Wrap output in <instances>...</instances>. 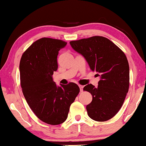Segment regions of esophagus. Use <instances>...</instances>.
Instances as JSON below:
<instances>
[{
  "instance_id": "1",
  "label": "esophagus",
  "mask_w": 146,
  "mask_h": 146,
  "mask_svg": "<svg viewBox=\"0 0 146 146\" xmlns=\"http://www.w3.org/2000/svg\"><path fill=\"white\" fill-rule=\"evenodd\" d=\"M79 87H80V91L82 92L83 90H84V86H81V85H79Z\"/></svg>"
}]
</instances>
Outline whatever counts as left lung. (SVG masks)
<instances>
[{
	"mask_svg": "<svg viewBox=\"0 0 146 146\" xmlns=\"http://www.w3.org/2000/svg\"><path fill=\"white\" fill-rule=\"evenodd\" d=\"M73 50L85 58L91 70L100 76L98 86L84 87L93 100L87 105L89 117L106 121L123 106L129 87V65L125 53L109 39L93 36L70 42Z\"/></svg>",
	"mask_w": 146,
	"mask_h": 146,
	"instance_id": "obj_1",
	"label": "left lung"
}]
</instances>
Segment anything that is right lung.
Instances as JSON below:
<instances>
[{"label": "right lung", "instance_id": "1", "mask_svg": "<svg viewBox=\"0 0 146 146\" xmlns=\"http://www.w3.org/2000/svg\"><path fill=\"white\" fill-rule=\"evenodd\" d=\"M66 44L43 38L31 45L20 60L21 86L26 101L38 118L50 125L65 121L80 92L74 83L58 86L53 80V72L58 68L59 51Z\"/></svg>", "mask_w": 146, "mask_h": 146}]
</instances>
